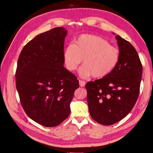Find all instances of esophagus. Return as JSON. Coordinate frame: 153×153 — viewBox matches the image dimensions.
Listing matches in <instances>:
<instances>
[{"label": "esophagus", "mask_w": 153, "mask_h": 153, "mask_svg": "<svg viewBox=\"0 0 153 153\" xmlns=\"http://www.w3.org/2000/svg\"><path fill=\"white\" fill-rule=\"evenodd\" d=\"M79 85H80V87H84L85 85V82L84 81H82L81 80H79Z\"/></svg>", "instance_id": "34e87169"}]
</instances>
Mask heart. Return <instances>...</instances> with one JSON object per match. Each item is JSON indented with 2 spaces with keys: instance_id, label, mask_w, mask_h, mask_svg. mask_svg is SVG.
I'll return each instance as SVG.
<instances>
[{
  "instance_id": "heart-1",
  "label": "heart",
  "mask_w": 153,
  "mask_h": 153,
  "mask_svg": "<svg viewBox=\"0 0 153 153\" xmlns=\"http://www.w3.org/2000/svg\"><path fill=\"white\" fill-rule=\"evenodd\" d=\"M66 67L69 71L76 70L84 59V64L79 69L82 78L93 76L102 78L112 73L120 60L118 49L99 36L80 35L73 45L68 46L63 53Z\"/></svg>"
}]
</instances>
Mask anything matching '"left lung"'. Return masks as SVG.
<instances>
[{
  "label": "left lung",
  "mask_w": 153,
  "mask_h": 153,
  "mask_svg": "<svg viewBox=\"0 0 153 153\" xmlns=\"http://www.w3.org/2000/svg\"><path fill=\"white\" fill-rule=\"evenodd\" d=\"M115 38L120 51L117 66L108 76L85 85L90 114L105 126L117 123L131 112L139 94L142 75V65L135 49L120 36Z\"/></svg>",
  "instance_id": "1"
}]
</instances>
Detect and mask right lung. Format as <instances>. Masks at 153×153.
<instances>
[{
  "mask_svg": "<svg viewBox=\"0 0 153 153\" xmlns=\"http://www.w3.org/2000/svg\"><path fill=\"white\" fill-rule=\"evenodd\" d=\"M67 30L55 27L36 36L18 60L16 85L21 105L32 120L46 127L61 124L70 113L79 80L63 66Z\"/></svg>",
  "mask_w": 153,
  "mask_h": 153,
  "instance_id": "right-lung-1",
  "label": "right lung"
}]
</instances>
